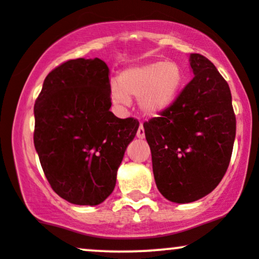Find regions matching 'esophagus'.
Segmentation results:
<instances>
[{
  "instance_id": "1",
  "label": "esophagus",
  "mask_w": 259,
  "mask_h": 259,
  "mask_svg": "<svg viewBox=\"0 0 259 259\" xmlns=\"http://www.w3.org/2000/svg\"><path fill=\"white\" fill-rule=\"evenodd\" d=\"M136 136H138L139 139H144L145 138V129H144V125H142V124H140L138 133H136Z\"/></svg>"
}]
</instances>
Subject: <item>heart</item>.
<instances>
[{
    "label": "heart",
    "instance_id": "obj_1",
    "mask_svg": "<svg viewBox=\"0 0 259 259\" xmlns=\"http://www.w3.org/2000/svg\"><path fill=\"white\" fill-rule=\"evenodd\" d=\"M183 81L184 74L179 65L154 61L124 69L119 74V84H111V97L119 106L129 105L130 96L140 97L142 111L154 115L171 106Z\"/></svg>",
    "mask_w": 259,
    "mask_h": 259
}]
</instances>
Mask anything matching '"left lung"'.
<instances>
[{"label":"left lung","instance_id":"8db88e82","mask_svg":"<svg viewBox=\"0 0 259 259\" xmlns=\"http://www.w3.org/2000/svg\"><path fill=\"white\" fill-rule=\"evenodd\" d=\"M194 78L159 117L144 123L157 189L175 203L212 192L227 173L236 118L228 82L209 59L190 55Z\"/></svg>","mask_w":259,"mask_h":259}]
</instances>
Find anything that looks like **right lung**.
Here are the masks:
<instances>
[{
    "label": "right lung",
    "instance_id": "1",
    "mask_svg": "<svg viewBox=\"0 0 259 259\" xmlns=\"http://www.w3.org/2000/svg\"><path fill=\"white\" fill-rule=\"evenodd\" d=\"M102 59H69L49 73L34 106V145L50 185L65 201L96 206L114 190L139 121L115 117Z\"/></svg>",
    "mask_w": 259,
    "mask_h": 259
}]
</instances>
